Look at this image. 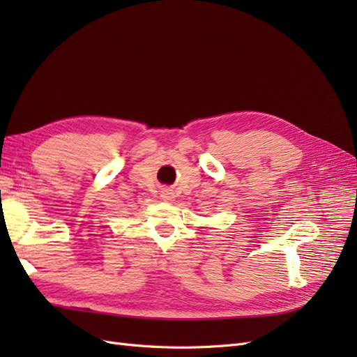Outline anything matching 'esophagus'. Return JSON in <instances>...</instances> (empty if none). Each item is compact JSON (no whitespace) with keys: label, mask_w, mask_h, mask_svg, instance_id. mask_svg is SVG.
<instances>
[{"label":"esophagus","mask_w":357,"mask_h":357,"mask_svg":"<svg viewBox=\"0 0 357 357\" xmlns=\"http://www.w3.org/2000/svg\"><path fill=\"white\" fill-rule=\"evenodd\" d=\"M162 198H164L165 201H171L172 198H174V193H172V192H164V193H162Z\"/></svg>","instance_id":"esophagus-1"}]
</instances>
